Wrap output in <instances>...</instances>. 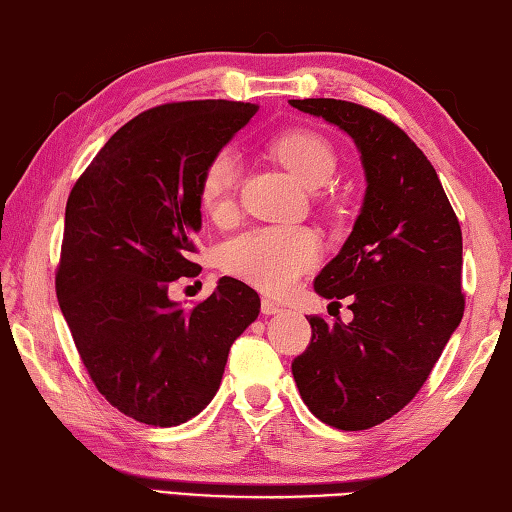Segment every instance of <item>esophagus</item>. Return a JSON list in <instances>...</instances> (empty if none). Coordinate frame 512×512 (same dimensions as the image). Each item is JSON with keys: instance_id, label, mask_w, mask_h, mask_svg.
Wrapping results in <instances>:
<instances>
[{"instance_id": "1", "label": "esophagus", "mask_w": 512, "mask_h": 512, "mask_svg": "<svg viewBox=\"0 0 512 512\" xmlns=\"http://www.w3.org/2000/svg\"><path fill=\"white\" fill-rule=\"evenodd\" d=\"M282 310H284L282 306L270 302V299H262V315H277V313H282Z\"/></svg>"}]
</instances>
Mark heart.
Returning a JSON list of instances; mask_svg holds the SVG:
<instances>
[{"mask_svg":"<svg viewBox=\"0 0 512 512\" xmlns=\"http://www.w3.org/2000/svg\"><path fill=\"white\" fill-rule=\"evenodd\" d=\"M270 150L290 175L310 190L322 188L337 168L333 146L313 130H290L277 137ZM239 170L242 168L233 148H222L210 157L199 193L213 217H224L233 208ZM319 253V237L308 228H255L226 242L219 262L226 273L259 290L286 293L319 262Z\"/></svg>","mask_w":512,"mask_h":512,"instance_id":"b5f03b06","label":"heart"}]
</instances>
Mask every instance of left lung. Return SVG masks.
<instances>
[{
  "label": "left lung",
  "instance_id": "8db88e82",
  "mask_svg": "<svg viewBox=\"0 0 512 512\" xmlns=\"http://www.w3.org/2000/svg\"><path fill=\"white\" fill-rule=\"evenodd\" d=\"M290 106L344 130L366 177L353 230L315 277L317 295L350 297L353 319L306 317L313 337L293 377L317 419L366 430L417 395L462 322V228L433 164L390 119L342 99Z\"/></svg>",
  "mask_w": 512,
  "mask_h": 512
}]
</instances>
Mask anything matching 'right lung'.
Returning a JSON list of instances; mask_svg holds the SVG:
<instances>
[{
    "instance_id": "add662e5",
    "label": "right lung",
    "mask_w": 512,
    "mask_h": 512,
    "mask_svg": "<svg viewBox=\"0 0 512 512\" xmlns=\"http://www.w3.org/2000/svg\"><path fill=\"white\" fill-rule=\"evenodd\" d=\"M255 113L226 99L150 108L70 190L59 308L99 393L142 424L179 426L202 413L230 346L259 315V295L233 277L193 310L168 297L170 282L197 273L188 255L210 157Z\"/></svg>"
}]
</instances>
